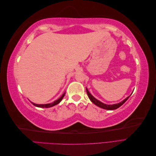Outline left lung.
Returning a JSON list of instances; mask_svg holds the SVG:
<instances>
[{
  "mask_svg": "<svg viewBox=\"0 0 156 156\" xmlns=\"http://www.w3.org/2000/svg\"><path fill=\"white\" fill-rule=\"evenodd\" d=\"M87 90V95L89 98L90 100H91V101L94 103L96 105H97L99 107H101L102 108H104V109H107V110H114V109H116L119 107H120L121 105H122L124 104V103L127 100V99L129 98V96H128L127 98H126L124 100L122 101V102L119 103H117V104H114V105H106L104 104V103H103L102 102L100 101L99 100H96V99L94 98L92 95H91L90 93L89 92V91L88 90V89L86 88Z\"/></svg>",
  "mask_w": 156,
  "mask_h": 156,
  "instance_id": "obj_1",
  "label": "left lung"
}]
</instances>
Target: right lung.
Instances as JSON below:
<instances>
[{
    "mask_svg": "<svg viewBox=\"0 0 156 156\" xmlns=\"http://www.w3.org/2000/svg\"><path fill=\"white\" fill-rule=\"evenodd\" d=\"M65 94H66V92H64V93L62 94V96H61L59 99H58L57 100H56V101H55L54 102L51 103H48V104L38 105V104H35V103H32V104L34 105V106L38 107H42V108H49V107H53V106H55V105H56L58 104V103L61 101V100H62V98H64V95H65Z\"/></svg>",
    "mask_w": 156,
    "mask_h": 156,
    "instance_id": "add662e5",
    "label": "right lung"
}]
</instances>
